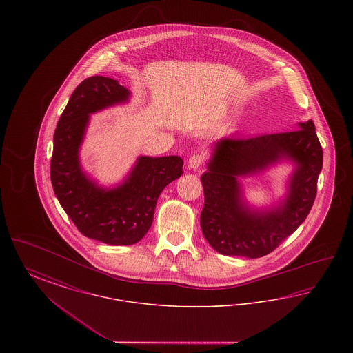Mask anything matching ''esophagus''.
<instances>
[{
	"mask_svg": "<svg viewBox=\"0 0 353 353\" xmlns=\"http://www.w3.org/2000/svg\"><path fill=\"white\" fill-rule=\"evenodd\" d=\"M203 163V156L200 153H194L188 159V167L190 169H197Z\"/></svg>",
	"mask_w": 353,
	"mask_h": 353,
	"instance_id": "1",
	"label": "esophagus"
}]
</instances>
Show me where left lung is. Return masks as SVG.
I'll use <instances>...</instances> for the list:
<instances>
[{
	"label": "left lung",
	"mask_w": 353,
	"mask_h": 353,
	"mask_svg": "<svg viewBox=\"0 0 353 353\" xmlns=\"http://www.w3.org/2000/svg\"><path fill=\"white\" fill-rule=\"evenodd\" d=\"M287 161L294 168L285 196L263 208L250 207L241 180ZM323 167V150L310 119L298 130L254 137H221L201 176L205 203L201 229L219 254L259 258L272 252L307 219Z\"/></svg>",
	"instance_id": "1"
}]
</instances>
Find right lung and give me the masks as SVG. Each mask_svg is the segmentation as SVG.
Here are the masks:
<instances>
[{
    "mask_svg": "<svg viewBox=\"0 0 353 353\" xmlns=\"http://www.w3.org/2000/svg\"><path fill=\"white\" fill-rule=\"evenodd\" d=\"M131 91L105 77L84 79L71 94L54 132L50 177L68 217L87 238L112 246L137 243L151 228L157 200L183 174L180 156H139L127 176L103 186L81 164V148L92 114L125 104Z\"/></svg>",
    "mask_w": 353,
    "mask_h": 353,
    "instance_id": "add662e5",
    "label": "right lung"
}]
</instances>
